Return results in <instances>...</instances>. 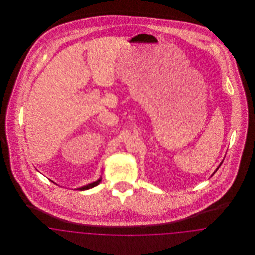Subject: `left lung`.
I'll use <instances>...</instances> for the list:
<instances>
[{
    "mask_svg": "<svg viewBox=\"0 0 255 255\" xmlns=\"http://www.w3.org/2000/svg\"><path fill=\"white\" fill-rule=\"evenodd\" d=\"M222 163H223V162H221V163H220V165H219V167H220V166H221V165H222ZM219 167H218V168H217V169H216V171H214V173H213V174H212V175H214V174H215V172H217V170L219 169Z\"/></svg>",
    "mask_w": 255,
    "mask_h": 255,
    "instance_id": "obj_1",
    "label": "left lung"
}]
</instances>
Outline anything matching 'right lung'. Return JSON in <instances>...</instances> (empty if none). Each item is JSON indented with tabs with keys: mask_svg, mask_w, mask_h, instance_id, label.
Wrapping results in <instances>:
<instances>
[{
	"mask_svg": "<svg viewBox=\"0 0 255 255\" xmlns=\"http://www.w3.org/2000/svg\"><path fill=\"white\" fill-rule=\"evenodd\" d=\"M101 182V177L96 181V182H92V183H89V184H87V185H84V186H82V187H78V188H76V190H80V191H82V190H87V189H90V188H93V187H95V186H97L98 185L99 183Z\"/></svg>",
	"mask_w": 255,
	"mask_h": 255,
	"instance_id": "right-lung-1",
	"label": "right lung"
}]
</instances>
